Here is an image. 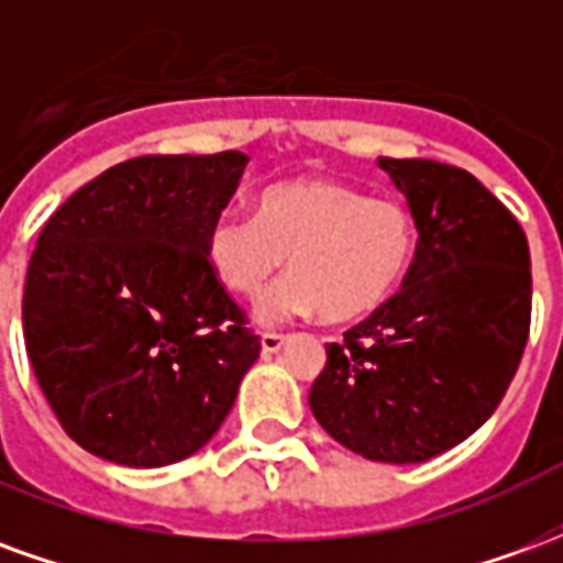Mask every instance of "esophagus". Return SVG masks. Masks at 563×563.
I'll use <instances>...</instances> for the list:
<instances>
[{"label": "esophagus", "mask_w": 563, "mask_h": 563, "mask_svg": "<svg viewBox=\"0 0 563 563\" xmlns=\"http://www.w3.org/2000/svg\"><path fill=\"white\" fill-rule=\"evenodd\" d=\"M283 343H286V338H283V334H274V331H265V334H262V353H265V355L280 353Z\"/></svg>", "instance_id": "1"}]
</instances>
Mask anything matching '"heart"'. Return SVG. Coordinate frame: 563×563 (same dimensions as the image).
<instances>
[{"label": "heart", "instance_id": "obj_1", "mask_svg": "<svg viewBox=\"0 0 563 563\" xmlns=\"http://www.w3.org/2000/svg\"><path fill=\"white\" fill-rule=\"evenodd\" d=\"M413 210L395 196L329 177L265 186L256 217L220 213L205 232L213 280L238 298H262L289 258L283 283L258 317L286 322L329 313L334 322L371 317L398 292L416 256Z\"/></svg>", "mask_w": 563, "mask_h": 563}]
</instances>
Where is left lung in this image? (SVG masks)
I'll return each mask as SVG.
<instances>
[{"instance_id": "obj_1", "label": "left lung", "mask_w": 563, "mask_h": 563, "mask_svg": "<svg viewBox=\"0 0 563 563\" xmlns=\"http://www.w3.org/2000/svg\"><path fill=\"white\" fill-rule=\"evenodd\" d=\"M379 168L413 210V265L386 305L325 346L310 410L358 455L416 464L467 440L507 395L531 331V253L471 172L389 156Z\"/></svg>"}]
</instances>
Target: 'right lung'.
I'll use <instances>...</instances> for the list:
<instances>
[{"label":"right lung","mask_w":563,"mask_h":563,"mask_svg":"<svg viewBox=\"0 0 563 563\" xmlns=\"http://www.w3.org/2000/svg\"><path fill=\"white\" fill-rule=\"evenodd\" d=\"M246 156H139L44 222L23 289V341L66 434L126 467L189 459L258 358L246 313L210 277L205 232Z\"/></svg>","instance_id":"right-lung-1"}]
</instances>
